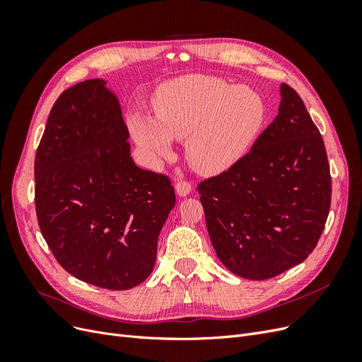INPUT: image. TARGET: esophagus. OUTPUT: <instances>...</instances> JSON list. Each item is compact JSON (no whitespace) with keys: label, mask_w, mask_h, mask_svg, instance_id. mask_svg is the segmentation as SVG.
Segmentation results:
<instances>
[{"label":"esophagus","mask_w":362,"mask_h":362,"mask_svg":"<svg viewBox=\"0 0 362 362\" xmlns=\"http://www.w3.org/2000/svg\"><path fill=\"white\" fill-rule=\"evenodd\" d=\"M175 190H177V194L181 196V198H184V196L190 194L192 192V184L187 182V181H178L177 185H175Z\"/></svg>","instance_id":"esophagus-1"}]
</instances>
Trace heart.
<instances>
[{
    "label": "heart",
    "instance_id": "1",
    "mask_svg": "<svg viewBox=\"0 0 362 362\" xmlns=\"http://www.w3.org/2000/svg\"><path fill=\"white\" fill-rule=\"evenodd\" d=\"M154 117L133 113L128 127L136 144L158 157L172 152V139H185V157L202 175H221L242 160L266 120V103L249 87L218 76L190 74L161 84Z\"/></svg>",
    "mask_w": 362,
    "mask_h": 362
}]
</instances>
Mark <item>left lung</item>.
Listing matches in <instances>:
<instances>
[{
  "label": "left lung",
  "instance_id": "1",
  "mask_svg": "<svg viewBox=\"0 0 362 362\" xmlns=\"http://www.w3.org/2000/svg\"><path fill=\"white\" fill-rule=\"evenodd\" d=\"M278 116L234 168L198 187L217 258L234 275L262 281L314 250L331 206L320 131L300 96L281 84Z\"/></svg>",
  "mask_w": 362,
  "mask_h": 362
}]
</instances>
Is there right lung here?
<instances>
[{"mask_svg":"<svg viewBox=\"0 0 362 362\" xmlns=\"http://www.w3.org/2000/svg\"><path fill=\"white\" fill-rule=\"evenodd\" d=\"M128 139L107 80H86L51 108L35 160L43 238L72 276L108 290L151 275L177 201L168 177L136 166Z\"/></svg>","mask_w":362,"mask_h":362,"instance_id":"add662e5","label":"right lung"}]
</instances>
